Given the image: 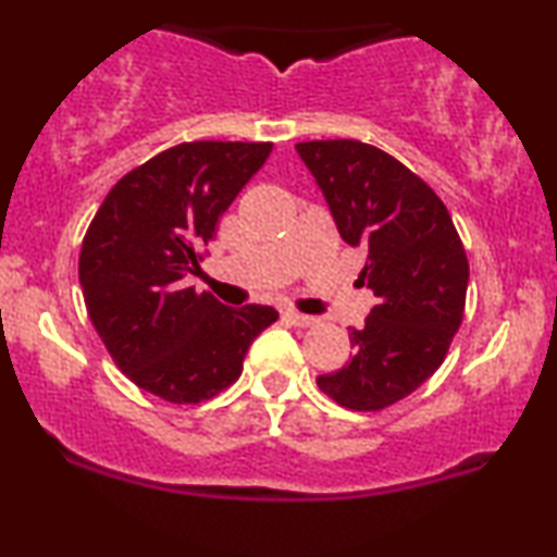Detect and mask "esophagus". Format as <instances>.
Instances as JSON below:
<instances>
[{
	"label": "esophagus",
	"instance_id": "obj_1",
	"mask_svg": "<svg viewBox=\"0 0 557 557\" xmlns=\"http://www.w3.org/2000/svg\"><path fill=\"white\" fill-rule=\"evenodd\" d=\"M284 317H286L288 322H292L294 326H301V330H307V326H317V324H319L317 317L301 314V311H296V309H286Z\"/></svg>",
	"mask_w": 557,
	"mask_h": 557
}]
</instances>
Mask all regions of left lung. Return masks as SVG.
Returning a JSON list of instances; mask_svg holds the SVG:
<instances>
[{
  "mask_svg": "<svg viewBox=\"0 0 557 557\" xmlns=\"http://www.w3.org/2000/svg\"><path fill=\"white\" fill-rule=\"evenodd\" d=\"M296 151L330 202L339 235L364 248L360 278L377 296L355 355L317 385L342 408L375 413L418 391L446 360L463 322L469 261L441 197L406 164L357 139Z\"/></svg>",
  "mask_w": 557,
  "mask_h": 557,
  "instance_id": "1",
  "label": "left lung"
}]
</instances>
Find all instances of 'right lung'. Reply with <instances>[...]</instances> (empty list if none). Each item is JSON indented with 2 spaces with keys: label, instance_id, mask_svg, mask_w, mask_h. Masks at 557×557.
Listing matches in <instances>:
<instances>
[{
  "label": "right lung",
  "instance_id": "add662e5",
  "mask_svg": "<svg viewBox=\"0 0 557 557\" xmlns=\"http://www.w3.org/2000/svg\"><path fill=\"white\" fill-rule=\"evenodd\" d=\"M271 141H185L124 174L90 220L81 286L116 368L177 406L215 398L243 372L258 334L278 319L261 304L227 309L185 286L205 246Z\"/></svg>",
  "mask_w": 557,
  "mask_h": 557
}]
</instances>
